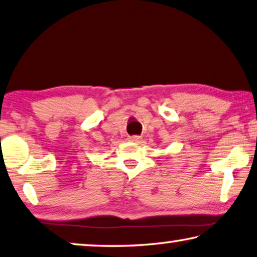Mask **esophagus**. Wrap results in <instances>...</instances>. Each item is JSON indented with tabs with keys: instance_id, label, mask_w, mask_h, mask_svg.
Instances as JSON below:
<instances>
[{
	"instance_id": "esophagus-1",
	"label": "esophagus",
	"mask_w": 257,
	"mask_h": 257,
	"mask_svg": "<svg viewBox=\"0 0 257 257\" xmlns=\"http://www.w3.org/2000/svg\"><path fill=\"white\" fill-rule=\"evenodd\" d=\"M141 139H142L141 136H132V137H129V141L130 142H134V143H139V142H141Z\"/></svg>"
}]
</instances>
